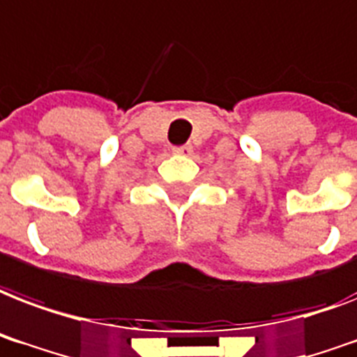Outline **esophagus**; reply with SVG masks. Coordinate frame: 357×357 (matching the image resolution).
Listing matches in <instances>:
<instances>
[{
	"mask_svg": "<svg viewBox=\"0 0 357 357\" xmlns=\"http://www.w3.org/2000/svg\"><path fill=\"white\" fill-rule=\"evenodd\" d=\"M172 151L176 155H183V157H190V155H192V146H189V144H187V146H178V148H174Z\"/></svg>",
	"mask_w": 357,
	"mask_h": 357,
	"instance_id": "34e87169",
	"label": "esophagus"
}]
</instances>
